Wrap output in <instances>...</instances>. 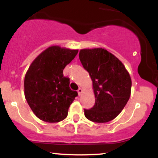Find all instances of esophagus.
Masks as SVG:
<instances>
[{
	"label": "esophagus",
	"instance_id": "esophagus-1",
	"mask_svg": "<svg viewBox=\"0 0 158 158\" xmlns=\"http://www.w3.org/2000/svg\"><path fill=\"white\" fill-rule=\"evenodd\" d=\"M77 91H78V94H79V96H81V93H82V89H81V88H79Z\"/></svg>",
	"mask_w": 158,
	"mask_h": 158
}]
</instances>
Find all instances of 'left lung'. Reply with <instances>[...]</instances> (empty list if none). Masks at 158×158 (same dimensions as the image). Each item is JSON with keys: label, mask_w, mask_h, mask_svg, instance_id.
Here are the masks:
<instances>
[{"label": "left lung", "mask_w": 158, "mask_h": 158, "mask_svg": "<svg viewBox=\"0 0 158 158\" xmlns=\"http://www.w3.org/2000/svg\"><path fill=\"white\" fill-rule=\"evenodd\" d=\"M79 59L93 81L95 104L84 109L87 119L107 123L122 111L131 95V79L120 61L102 48L83 49Z\"/></svg>", "instance_id": "obj_1"}]
</instances>
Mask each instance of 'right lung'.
<instances>
[{
	"mask_svg": "<svg viewBox=\"0 0 158 158\" xmlns=\"http://www.w3.org/2000/svg\"><path fill=\"white\" fill-rule=\"evenodd\" d=\"M78 50L52 46L32 61L24 78V95L36 117L48 123L67 117L68 108L78 96L69 87L63 70L75 58Z\"/></svg>",
	"mask_w": 158,
	"mask_h": 158,
	"instance_id": "right-lung-1",
	"label": "right lung"
}]
</instances>
